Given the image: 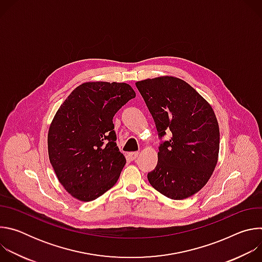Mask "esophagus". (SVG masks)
I'll use <instances>...</instances> for the list:
<instances>
[{"instance_id":"esophagus-1","label":"esophagus","mask_w":262,"mask_h":262,"mask_svg":"<svg viewBox=\"0 0 262 262\" xmlns=\"http://www.w3.org/2000/svg\"><path fill=\"white\" fill-rule=\"evenodd\" d=\"M138 156H139V152H138V151H133V152H128V154H127V157L129 158L130 161L136 160V159L138 158Z\"/></svg>"}]
</instances>
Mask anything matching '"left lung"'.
I'll return each instance as SVG.
<instances>
[{"label":"left lung","instance_id":"left-lung-1","mask_svg":"<svg viewBox=\"0 0 262 262\" xmlns=\"http://www.w3.org/2000/svg\"><path fill=\"white\" fill-rule=\"evenodd\" d=\"M156 122L158 165L148 181L164 196L182 200L199 192L210 178L219 157L220 129L211 105L188 83L174 77L136 83Z\"/></svg>","mask_w":262,"mask_h":262}]
</instances>
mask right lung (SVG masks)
Masks as SVG:
<instances>
[{
	"mask_svg": "<svg viewBox=\"0 0 262 262\" xmlns=\"http://www.w3.org/2000/svg\"><path fill=\"white\" fill-rule=\"evenodd\" d=\"M135 97L125 83L88 82L57 111L48 135L49 158L72 197L92 201L117 182L126 160L116 144L113 117Z\"/></svg>",
	"mask_w": 262,
	"mask_h": 262,
	"instance_id": "1",
	"label": "right lung"
}]
</instances>
